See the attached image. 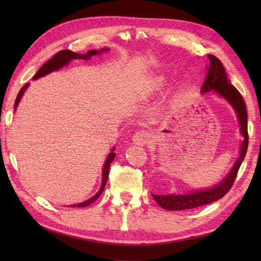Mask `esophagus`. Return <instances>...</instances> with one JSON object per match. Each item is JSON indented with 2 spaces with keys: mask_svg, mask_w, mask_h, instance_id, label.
Here are the masks:
<instances>
[{
  "mask_svg": "<svg viewBox=\"0 0 261 261\" xmlns=\"http://www.w3.org/2000/svg\"><path fill=\"white\" fill-rule=\"evenodd\" d=\"M132 140H134V143L138 146H145L146 143L149 141V134L146 130H139L137 131L136 134L132 137Z\"/></svg>",
  "mask_w": 261,
  "mask_h": 261,
  "instance_id": "1",
  "label": "esophagus"
}]
</instances>
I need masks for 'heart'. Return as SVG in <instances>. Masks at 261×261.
Masks as SVG:
<instances>
[{
	"label": "heart",
	"mask_w": 261,
	"mask_h": 261,
	"mask_svg": "<svg viewBox=\"0 0 261 261\" xmlns=\"http://www.w3.org/2000/svg\"><path fill=\"white\" fill-rule=\"evenodd\" d=\"M162 84H163V80H159V81L157 82V87H158V86H160Z\"/></svg>",
	"instance_id": "b5f03b06"
}]
</instances>
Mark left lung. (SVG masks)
I'll use <instances>...</instances> for the list:
<instances>
[{
  "mask_svg": "<svg viewBox=\"0 0 261 261\" xmlns=\"http://www.w3.org/2000/svg\"><path fill=\"white\" fill-rule=\"evenodd\" d=\"M208 66H207V74L205 76L204 84L202 86V92L206 93L213 91L220 96L226 99L234 109L238 120L240 124V132L243 136V141L241 142L240 148V156L237 159L233 167L230 170V173L226 175L225 178L220 181V184L215 185L214 187L206 188V190L195 191L184 195H154L152 197L154 201L158 203L163 208L168 211H179V210H188L195 208L203 205L210 204L212 202L218 201L222 198L226 193L230 191V188L233 185L236 177L239 170L240 166L246 157L247 149H248V114L245 101L241 96V94L237 88L230 84V81L226 77L225 69L222 63L213 55H208Z\"/></svg>",
  "mask_w": 261,
  "mask_h": 261,
  "instance_id": "8db88e82",
  "label": "left lung"
}]
</instances>
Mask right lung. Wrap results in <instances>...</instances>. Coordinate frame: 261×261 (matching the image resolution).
I'll list each match as a JSON object with an SVG mask.
<instances>
[{
  "mask_svg": "<svg viewBox=\"0 0 261 261\" xmlns=\"http://www.w3.org/2000/svg\"><path fill=\"white\" fill-rule=\"evenodd\" d=\"M108 50H109L108 48L101 49V50H90V51H87L84 55L73 53L71 50H68V49H65V50H60L56 55H55V56L51 59H49L48 62H46L45 64L41 66V68L37 71V74L35 76H33V80H38V79H40V77H42V76H45V75H47L49 73H51V71H54V70L60 69L62 67H64V66L67 65L70 62V60H73V59H86L87 60V59H91L92 56H95V55H98L99 53L108 51ZM28 86H29V84H25L20 90L18 96H16V99H15L14 109H16V107H18L20 99H21L22 95H23V93L27 90ZM113 151H114V148L112 149V150H111L110 154H109L107 160H105V163H104L103 171H102V185H101V188H99V191L93 197H91L90 199H87V201L83 202V203H80V204L70 205V206H73V207H85V206H88V205L92 204L94 201H96V199L98 198V196L101 195L102 192L104 191L105 184H107V181H108V176H109V170H110L111 163L113 162V159L115 157V153Z\"/></svg>",
  "mask_w": 261,
  "mask_h": 261,
  "instance_id": "add662e5",
  "label": "right lung"
}]
</instances>
